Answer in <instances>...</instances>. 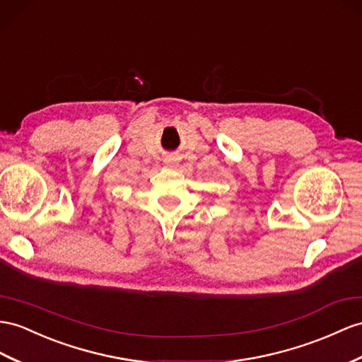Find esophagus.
I'll return each mask as SVG.
<instances>
[{"instance_id":"1","label":"esophagus","mask_w":362,"mask_h":362,"mask_svg":"<svg viewBox=\"0 0 362 362\" xmlns=\"http://www.w3.org/2000/svg\"><path fill=\"white\" fill-rule=\"evenodd\" d=\"M168 162H170V160H168Z\"/></svg>"}]
</instances>
